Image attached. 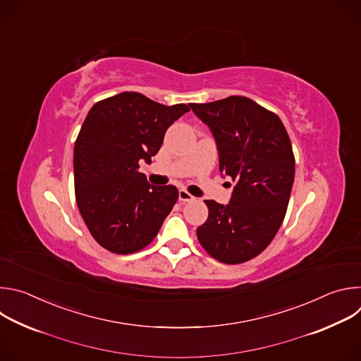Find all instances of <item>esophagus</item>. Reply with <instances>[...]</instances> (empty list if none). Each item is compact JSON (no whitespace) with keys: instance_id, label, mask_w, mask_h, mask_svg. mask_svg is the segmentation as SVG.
Returning a JSON list of instances; mask_svg holds the SVG:
<instances>
[{"instance_id":"obj_1","label":"esophagus","mask_w":361,"mask_h":361,"mask_svg":"<svg viewBox=\"0 0 361 361\" xmlns=\"http://www.w3.org/2000/svg\"><path fill=\"white\" fill-rule=\"evenodd\" d=\"M178 200H180L181 202H188V201H192L194 197H192L187 190H180V191H178Z\"/></svg>"}]
</instances>
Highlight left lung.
<instances>
[{
	"mask_svg": "<svg viewBox=\"0 0 361 361\" xmlns=\"http://www.w3.org/2000/svg\"><path fill=\"white\" fill-rule=\"evenodd\" d=\"M190 107L210 127L220 171L234 181L230 204L204 201L209 219L197 238L220 263H245L266 250L284 220L295 169L290 137L277 114L247 97Z\"/></svg>",
	"mask_w": 361,
	"mask_h": 361,
	"instance_id": "1",
	"label": "left lung"
}]
</instances>
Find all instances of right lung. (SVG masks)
<instances>
[{"mask_svg": "<svg viewBox=\"0 0 361 361\" xmlns=\"http://www.w3.org/2000/svg\"><path fill=\"white\" fill-rule=\"evenodd\" d=\"M190 111L126 91L91 107L74 145V187L81 217L94 240L131 254L157 235L178 198L174 185H151L138 171L151 163L167 128Z\"/></svg>", "mask_w": 361, "mask_h": 361, "instance_id": "1", "label": "right lung"}]
</instances>
